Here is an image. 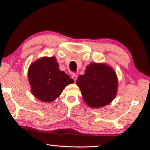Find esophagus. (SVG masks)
Returning <instances> with one entry per match:
<instances>
[{
  "instance_id": "esophagus-1",
  "label": "esophagus",
  "mask_w": 150,
  "mask_h": 150,
  "mask_svg": "<svg viewBox=\"0 0 150 150\" xmlns=\"http://www.w3.org/2000/svg\"><path fill=\"white\" fill-rule=\"evenodd\" d=\"M72 78L74 80V81L76 82V81L77 78H78V75L77 74H73L72 76Z\"/></svg>"
}]
</instances>
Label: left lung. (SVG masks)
Returning <instances> with one entry per match:
<instances>
[{"label":"left lung","mask_w":150,"mask_h":150,"mask_svg":"<svg viewBox=\"0 0 150 150\" xmlns=\"http://www.w3.org/2000/svg\"><path fill=\"white\" fill-rule=\"evenodd\" d=\"M85 103L91 108L111 103L118 89V78L113 68L105 63L91 62L76 80Z\"/></svg>","instance_id":"8db88e82"}]
</instances>
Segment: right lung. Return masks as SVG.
I'll use <instances>...</instances> for the list:
<instances>
[{"instance_id":"1","label":"right lung","mask_w":150,"mask_h":150,"mask_svg":"<svg viewBox=\"0 0 150 150\" xmlns=\"http://www.w3.org/2000/svg\"><path fill=\"white\" fill-rule=\"evenodd\" d=\"M28 78L31 91L37 99L43 102H52L64 88L74 80L64 71L59 70L54 57H44L31 63L28 68Z\"/></svg>"}]
</instances>
